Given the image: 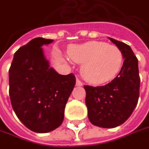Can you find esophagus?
<instances>
[{
  "instance_id": "obj_1",
  "label": "esophagus",
  "mask_w": 149,
  "mask_h": 149,
  "mask_svg": "<svg viewBox=\"0 0 149 149\" xmlns=\"http://www.w3.org/2000/svg\"><path fill=\"white\" fill-rule=\"evenodd\" d=\"M75 85H76V86H81L83 85V83H82V81L79 80V79H76V83H75Z\"/></svg>"
}]
</instances>
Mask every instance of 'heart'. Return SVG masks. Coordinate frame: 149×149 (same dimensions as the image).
Returning a JSON list of instances; mask_svg holds the SVG:
<instances>
[{
    "instance_id": "obj_1",
    "label": "heart",
    "mask_w": 149,
    "mask_h": 149,
    "mask_svg": "<svg viewBox=\"0 0 149 149\" xmlns=\"http://www.w3.org/2000/svg\"><path fill=\"white\" fill-rule=\"evenodd\" d=\"M68 55L74 62L82 64V77L95 85L113 80L123 64V54L120 48L102 41L92 40L72 46L68 50Z\"/></svg>"
}]
</instances>
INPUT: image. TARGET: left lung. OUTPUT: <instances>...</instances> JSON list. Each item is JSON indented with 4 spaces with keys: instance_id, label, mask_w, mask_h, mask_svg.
Wrapping results in <instances>:
<instances>
[{
    "instance_id": "8db88e82",
    "label": "left lung",
    "mask_w": 149,
    "mask_h": 149,
    "mask_svg": "<svg viewBox=\"0 0 149 149\" xmlns=\"http://www.w3.org/2000/svg\"><path fill=\"white\" fill-rule=\"evenodd\" d=\"M120 48L125 58L119 74L102 86H84L90 122L102 128H114L132 115L139 97L138 60L130 46L109 38Z\"/></svg>"
}]
</instances>
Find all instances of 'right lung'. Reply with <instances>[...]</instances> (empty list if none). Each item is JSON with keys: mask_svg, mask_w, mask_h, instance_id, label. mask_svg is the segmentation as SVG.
<instances>
[{"mask_svg": "<svg viewBox=\"0 0 149 149\" xmlns=\"http://www.w3.org/2000/svg\"><path fill=\"white\" fill-rule=\"evenodd\" d=\"M53 40L38 37L21 47L9 69L12 107L27 128L38 133L57 129L75 85L72 73L62 75L50 68L41 47Z\"/></svg>", "mask_w": 149, "mask_h": 149, "instance_id": "1", "label": "right lung"}]
</instances>
